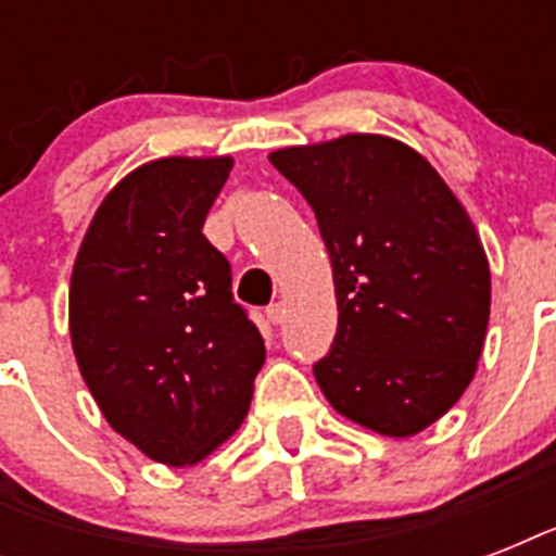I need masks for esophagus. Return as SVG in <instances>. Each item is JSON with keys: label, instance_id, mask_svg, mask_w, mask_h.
Here are the masks:
<instances>
[{"label": "esophagus", "instance_id": "esophagus-1", "mask_svg": "<svg viewBox=\"0 0 556 556\" xmlns=\"http://www.w3.org/2000/svg\"><path fill=\"white\" fill-rule=\"evenodd\" d=\"M265 314H268V320L274 323V326H279V323L286 320V308H282V303H270Z\"/></svg>", "mask_w": 556, "mask_h": 556}]
</instances>
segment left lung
<instances>
[{
    "mask_svg": "<svg viewBox=\"0 0 556 556\" xmlns=\"http://www.w3.org/2000/svg\"><path fill=\"white\" fill-rule=\"evenodd\" d=\"M268 159L312 204L331 260L338 334L314 364L323 395L389 439L427 430L470 387L491 317V268L467 210L387 135Z\"/></svg>",
    "mask_w": 556,
    "mask_h": 556,
    "instance_id": "left-lung-1",
    "label": "left lung"
}]
</instances>
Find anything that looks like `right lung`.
I'll return each mask as SVG.
<instances>
[{
	"label": "right lung",
	"instance_id": "1",
	"mask_svg": "<svg viewBox=\"0 0 556 556\" xmlns=\"http://www.w3.org/2000/svg\"><path fill=\"white\" fill-rule=\"evenodd\" d=\"M233 159L150 161L100 201L74 260L68 329L109 427L167 467L195 465L248 415L265 364L230 265L201 233Z\"/></svg>",
	"mask_w": 556,
	"mask_h": 556
}]
</instances>
